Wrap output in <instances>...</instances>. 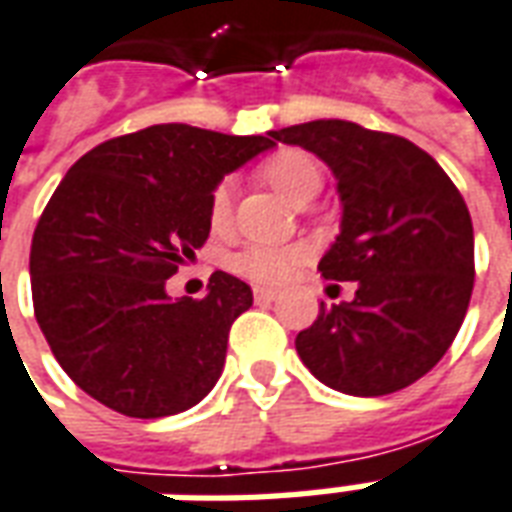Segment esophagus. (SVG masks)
Listing matches in <instances>:
<instances>
[{
	"instance_id": "1",
	"label": "esophagus",
	"mask_w": 512,
	"mask_h": 512,
	"mask_svg": "<svg viewBox=\"0 0 512 512\" xmlns=\"http://www.w3.org/2000/svg\"><path fill=\"white\" fill-rule=\"evenodd\" d=\"M276 290H271V287H255V301L257 304H271V301H276Z\"/></svg>"
}]
</instances>
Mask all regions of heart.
<instances>
[{"mask_svg":"<svg viewBox=\"0 0 512 512\" xmlns=\"http://www.w3.org/2000/svg\"><path fill=\"white\" fill-rule=\"evenodd\" d=\"M263 173H266L268 184L279 189L293 203L312 200L320 192V187H323V170H320V165H317V160H314L309 151L301 149H285L274 154L266 162ZM233 189H236V181L225 176L214 187V192H211V219L217 225H222L227 214H230ZM309 257H312V246L309 244H249L241 246L238 252L227 257V268L233 274L249 279V282H257V285H279L301 263H306Z\"/></svg>","mask_w":512,"mask_h":512,"instance_id":"1","label":"heart"}]
</instances>
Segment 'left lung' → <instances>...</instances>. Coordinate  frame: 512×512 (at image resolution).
Masks as SVG:
<instances>
[{"instance_id": "8db88e82", "label": "left lung", "mask_w": 512, "mask_h": 512, "mask_svg": "<svg viewBox=\"0 0 512 512\" xmlns=\"http://www.w3.org/2000/svg\"><path fill=\"white\" fill-rule=\"evenodd\" d=\"M333 170L342 233L317 271L355 282L350 304L320 306L295 336L306 369L333 391L385 396L431 372L464 323L475 285L469 208L412 140L320 119L271 132Z\"/></svg>"}]
</instances>
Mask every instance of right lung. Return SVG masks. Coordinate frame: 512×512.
Listing matches in <instances>:
<instances>
[{"instance_id":"1","label":"right lung","mask_w":512,"mask_h":512,"mask_svg":"<svg viewBox=\"0 0 512 512\" xmlns=\"http://www.w3.org/2000/svg\"><path fill=\"white\" fill-rule=\"evenodd\" d=\"M271 146V132L154 124L67 170L34 227L29 274L37 325L81 391L127 418H165L217 385L252 290L214 271L206 298L170 301L165 282L206 244L222 176Z\"/></svg>"}]
</instances>
